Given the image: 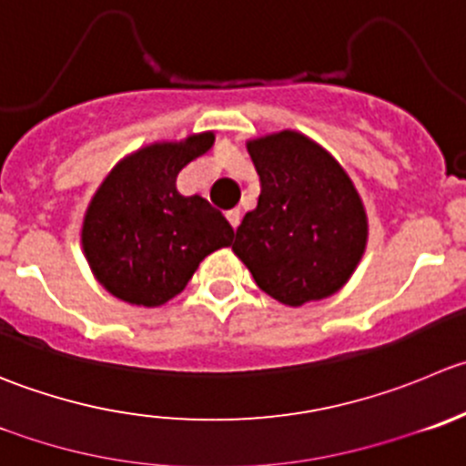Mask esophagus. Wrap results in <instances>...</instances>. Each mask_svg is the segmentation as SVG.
Returning a JSON list of instances; mask_svg holds the SVG:
<instances>
[{"instance_id":"obj_1","label":"esophagus","mask_w":466,"mask_h":466,"mask_svg":"<svg viewBox=\"0 0 466 466\" xmlns=\"http://www.w3.org/2000/svg\"><path fill=\"white\" fill-rule=\"evenodd\" d=\"M228 220H229V225H232V228L237 229L238 223H241V211H238V209L228 211Z\"/></svg>"}]
</instances>
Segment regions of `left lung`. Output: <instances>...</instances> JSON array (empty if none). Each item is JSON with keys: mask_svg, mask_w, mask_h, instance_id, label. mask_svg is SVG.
Returning <instances> with one entry per match:
<instances>
[{"mask_svg": "<svg viewBox=\"0 0 466 466\" xmlns=\"http://www.w3.org/2000/svg\"><path fill=\"white\" fill-rule=\"evenodd\" d=\"M261 182L232 250L257 287L289 307L323 300L350 279L369 241L364 202L337 159L296 129L246 143Z\"/></svg>", "mask_w": 466, "mask_h": 466, "instance_id": "left-lung-1", "label": "left lung"}]
</instances>
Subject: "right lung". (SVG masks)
I'll return each instance as SVG.
<instances>
[{
	"mask_svg": "<svg viewBox=\"0 0 466 466\" xmlns=\"http://www.w3.org/2000/svg\"><path fill=\"white\" fill-rule=\"evenodd\" d=\"M214 132L138 147L113 166L86 207L81 250L111 296L161 307L200 261L232 246L234 229L202 196L177 191L179 170L214 146Z\"/></svg>",
	"mask_w": 466,
	"mask_h": 466,
	"instance_id": "add662e5",
	"label": "right lung"
}]
</instances>
